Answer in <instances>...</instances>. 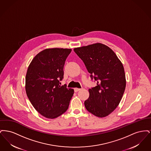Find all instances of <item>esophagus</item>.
Segmentation results:
<instances>
[{"label": "esophagus", "instance_id": "34e87169", "mask_svg": "<svg viewBox=\"0 0 151 151\" xmlns=\"http://www.w3.org/2000/svg\"><path fill=\"white\" fill-rule=\"evenodd\" d=\"M81 89H80V88H75V89H74V91H75V92H78L79 91H80Z\"/></svg>", "mask_w": 151, "mask_h": 151}]
</instances>
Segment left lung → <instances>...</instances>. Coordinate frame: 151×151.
Segmentation results:
<instances>
[{
	"label": "left lung",
	"instance_id": "obj_1",
	"mask_svg": "<svg viewBox=\"0 0 151 151\" xmlns=\"http://www.w3.org/2000/svg\"><path fill=\"white\" fill-rule=\"evenodd\" d=\"M73 50L84 63L91 79L97 81V86L89 89L85 107L96 116L105 117L118 106L125 90L126 80L122 62L113 51L102 43Z\"/></svg>",
	"mask_w": 151,
	"mask_h": 151
}]
</instances>
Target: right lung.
I'll return each instance as SVG.
<instances>
[{
  "mask_svg": "<svg viewBox=\"0 0 151 151\" xmlns=\"http://www.w3.org/2000/svg\"><path fill=\"white\" fill-rule=\"evenodd\" d=\"M71 49H46L38 53L30 62L25 77V91L33 106L49 119L66 111L74 90L60 86L63 67Z\"/></svg>",
  "mask_w": 151,
  "mask_h": 151,
  "instance_id": "add662e5",
  "label": "right lung"
}]
</instances>
